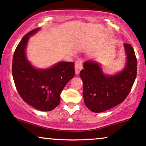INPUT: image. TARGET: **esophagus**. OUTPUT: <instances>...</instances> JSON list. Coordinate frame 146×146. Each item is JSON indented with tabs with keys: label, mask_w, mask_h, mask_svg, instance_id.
I'll use <instances>...</instances> for the list:
<instances>
[{
	"label": "esophagus",
	"mask_w": 146,
	"mask_h": 146,
	"mask_svg": "<svg viewBox=\"0 0 146 146\" xmlns=\"http://www.w3.org/2000/svg\"><path fill=\"white\" fill-rule=\"evenodd\" d=\"M82 69H83V61L81 59H78L75 63V73L76 74H78Z\"/></svg>",
	"instance_id": "esophagus-1"
}]
</instances>
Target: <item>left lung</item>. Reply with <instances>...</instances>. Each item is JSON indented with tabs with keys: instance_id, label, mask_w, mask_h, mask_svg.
<instances>
[{
	"instance_id": "8db88e82",
	"label": "left lung",
	"mask_w": 146,
	"mask_h": 146,
	"mask_svg": "<svg viewBox=\"0 0 146 146\" xmlns=\"http://www.w3.org/2000/svg\"><path fill=\"white\" fill-rule=\"evenodd\" d=\"M126 55L125 68L114 75H106L101 65L94 60L83 63L80 76L83 82L85 104L92 112L99 113L122 103L132 89L137 76V62L133 47L124 44Z\"/></svg>"
}]
</instances>
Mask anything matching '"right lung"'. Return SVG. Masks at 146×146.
<instances>
[{
	"mask_svg": "<svg viewBox=\"0 0 146 146\" xmlns=\"http://www.w3.org/2000/svg\"><path fill=\"white\" fill-rule=\"evenodd\" d=\"M40 28L23 37L13 56L12 76L18 92L24 101L38 110L47 112L59 104L60 94L74 76V63L62 61L47 69L35 68L26 56L29 38Z\"/></svg>",
	"mask_w": 146,
	"mask_h": 146,
	"instance_id": "right-lung-1",
	"label": "right lung"
}]
</instances>
